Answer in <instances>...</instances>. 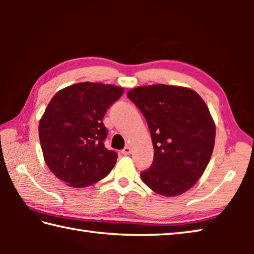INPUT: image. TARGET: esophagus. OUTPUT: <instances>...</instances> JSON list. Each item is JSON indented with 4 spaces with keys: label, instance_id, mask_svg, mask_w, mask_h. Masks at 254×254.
Returning a JSON list of instances; mask_svg holds the SVG:
<instances>
[{
    "label": "esophagus",
    "instance_id": "esophagus-1",
    "mask_svg": "<svg viewBox=\"0 0 254 254\" xmlns=\"http://www.w3.org/2000/svg\"><path fill=\"white\" fill-rule=\"evenodd\" d=\"M121 152H122V154H124V156H127V154H130L132 152V149L130 147H126Z\"/></svg>",
    "mask_w": 254,
    "mask_h": 254
}]
</instances>
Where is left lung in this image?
<instances>
[{
	"label": "left lung",
	"mask_w": 254,
	"mask_h": 254,
	"mask_svg": "<svg viewBox=\"0 0 254 254\" xmlns=\"http://www.w3.org/2000/svg\"><path fill=\"white\" fill-rule=\"evenodd\" d=\"M127 95L147 120L154 150L141 180L159 195L184 194L203 176L213 153L216 128L207 105L182 86H139Z\"/></svg>",
	"instance_id": "1"
}]
</instances>
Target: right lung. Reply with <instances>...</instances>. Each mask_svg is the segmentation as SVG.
<instances>
[{
	"label": "right lung",
	"mask_w": 254,
	"mask_h": 254,
	"mask_svg": "<svg viewBox=\"0 0 254 254\" xmlns=\"http://www.w3.org/2000/svg\"><path fill=\"white\" fill-rule=\"evenodd\" d=\"M124 89L102 83H78L55 94L39 122L45 161L56 177L74 188L100 182L118 154L104 147L103 118Z\"/></svg>",
	"instance_id": "1"
}]
</instances>
